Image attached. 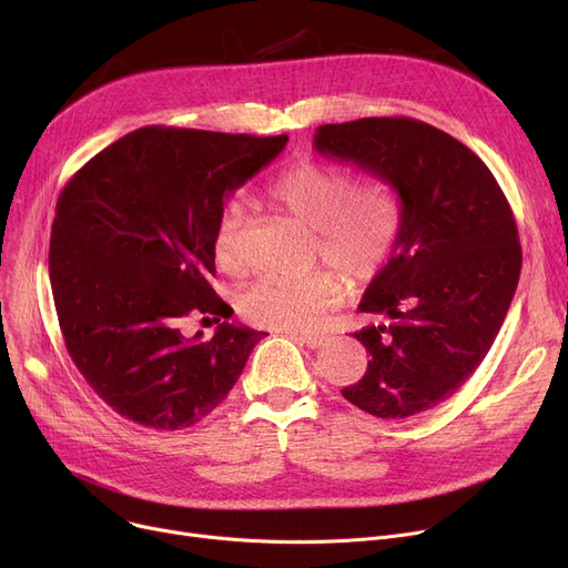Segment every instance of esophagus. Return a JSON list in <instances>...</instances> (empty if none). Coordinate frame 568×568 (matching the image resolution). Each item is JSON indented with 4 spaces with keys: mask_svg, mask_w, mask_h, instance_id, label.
<instances>
[{
    "mask_svg": "<svg viewBox=\"0 0 568 568\" xmlns=\"http://www.w3.org/2000/svg\"><path fill=\"white\" fill-rule=\"evenodd\" d=\"M292 338L300 343V345H306L311 349H317L320 345L326 343V336L324 334H292Z\"/></svg>",
    "mask_w": 568,
    "mask_h": 568,
    "instance_id": "esophagus-1",
    "label": "esophagus"
}]
</instances>
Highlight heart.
Wrapping results in <instances>:
<instances>
[{
	"label": "heart",
	"mask_w": 568,
	"mask_h": 568,
	"mask_svg": "<svg viewBox=\"0 0 568 568\" xmlns=\"http://www.w3.org/2000/svg\"><path fill=\"white\" fill-rule=\"evenodd\" d=\"M268 197L287 219L313 230L315 262L336 267L352 285L371 283L389 260L400 204L384 182L354 184L341 165L296 161L268 184ZM242 230V212L227 204L214 227V255L230 276L246 272ZM335 273L317 268L300 281H262L242 296V313L278 332H306L343 300L345 283Z\"/></svg>",
	"instance_id": "b5f03b06"
}]
</instances>
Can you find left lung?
I'll use <instances>...</instances> for the list:
<instances>
[{"label":"left lung","mask_w":568,"mask_h":568,"mask_svg":"<svg viewBox=\"0 0 568 568\" xmlns=\"http://www.w3.org/2000/svg\"><path fill=\"white\" fill-rule=\"evenodd\" d=\"M315 149L400 197L394 253L359 304L382 322L354 332L371 362L341 394L379 419L433 409L479 368L511 306L523 251L509 200L469 146L412 116L324 124Z\"/></svg>","instance_id":"1"}]
</instances>
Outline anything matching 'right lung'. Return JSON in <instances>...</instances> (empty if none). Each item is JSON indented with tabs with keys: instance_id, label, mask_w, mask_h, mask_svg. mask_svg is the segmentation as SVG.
Here are the masks:
<instances>
[{
	"instance_id": "1",
	"label": "right lung",
	"mask_w": 568,
	"mask_h": 568,
	"mask_svg": "<svg viewBox=\"0 0 568 568\" xmlns=\"http://www.w3.org/2000/svg\"><path fill=\"white\" fill-rule=\"evenodd\" d=\"M287 135L144 126L89 159L57 200L50 285L67 349L119 416L182 430L216 409L264 332L222 322L186 339L191 314L230 317L209 278L225 197Z\"/></svg>"
}]
</instances>
